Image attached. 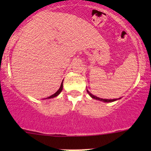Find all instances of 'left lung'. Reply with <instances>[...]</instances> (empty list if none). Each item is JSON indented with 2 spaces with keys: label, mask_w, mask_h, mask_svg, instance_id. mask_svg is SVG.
Returning <instances> with one entry per match:
<instances>
[{
  "label": "left lung",
  "mask_w": 151,
  "mask_h": 151,
  "mask_svg": "<svg viewBox=\"0 0 151 151\" xmlns=\"http://www.w3.org/2000/svg\"><path fill=\"white\" fill-rule=\"evenodd\" d=\"M87 92L88 93V94L92 97V98H94V99H95V100H97V101H103V102H106V103L113 102V101H117V100L120 99V98H118V99H102V98H100V97H96V96H94V94H92L90 91H88V89H87Z\"/></svg>",
  "instance_id": "left-lung-1"
}]
</instances>
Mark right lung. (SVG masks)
Wrapping results in <instances>:
<instances>
[{
  "label": "right lung",
  "instance_id": "1",
  "mask_svg": "<svg viewBox=\"0 0 151 151\" xmlns=\"http://www.w3.org/2000/svg\"><path fill=\"white\" fill-rule=\"evenodd\" d=\"M63 82H62V83H61V85H60V88L58 89V91H57L56 93H54V94H52V95L50 96V97H46V98H45V99H50V98H54V97H57V96L59 95V94H60V92L62 91V90H63Z\"/></svg>",
  "mask_w": 151,
  "mask_h": 151
}]
</instances>
